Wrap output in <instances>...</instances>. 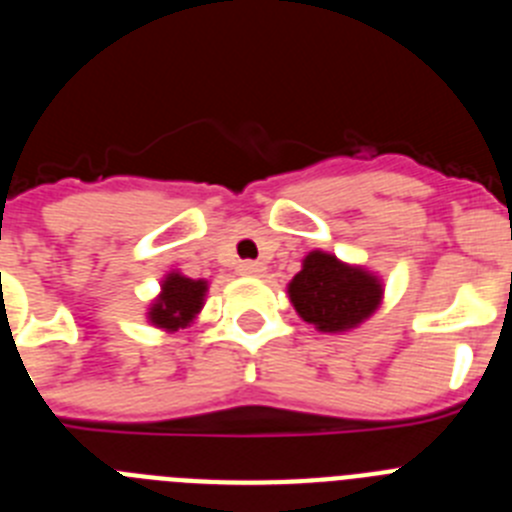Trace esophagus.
I'll list each match as a JSON object with an SVG mask.
<instances>
[{"instance_id": "obj_1", "label": "esophagus", "mask_w": 512, "mask_h": 512, "mask_svg": "<svg viewBox=\"0 0 512 512\" xmlns=\"http://www.w3.org/2000/svg\"><path fill=\"white\" fill-rule=\"evenodd\" d=\"M264 271L266 266L259 264V261H241V264H238V274H241V277H261Z\"/></svg>"}]
</instances>
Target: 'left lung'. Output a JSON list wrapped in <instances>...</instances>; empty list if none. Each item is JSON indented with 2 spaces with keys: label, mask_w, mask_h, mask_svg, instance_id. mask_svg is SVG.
I'll return each instance as SVG.
<instances>
[{
  "label": "left lung",
  "mask_w": 512,
  "mask_h": 512,
  "mask_svg": "<svg viewBox=\"0 0 512 512\" xmlns=\"http://www.w3.org/2000/svg\"><path fill=\"white\" fill-rule=\"evenodd\" d=\"M287 292L297 315L320 333L359 328L379 310L384 297L377 274L346 264L328 251L307 253L302 269L287 284Z\"/></svg>",
  "instance_id": "8db88e82"
}]
</instances>
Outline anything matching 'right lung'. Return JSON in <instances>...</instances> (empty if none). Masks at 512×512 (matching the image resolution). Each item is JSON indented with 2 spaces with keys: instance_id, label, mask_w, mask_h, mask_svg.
Returning <instances> with one entry per match:
<instances>
[{
  "instance_id": "add662e5",
  "label": "right lung",
  "mask_w": 512,
  "mask_h": 512,
  "mask_svg": "<svg viewBox=\"0 0 512 512\" xmlns=\"http://www.w3.org/2000/svg\"><path fill=\"white\" fill-rule=\"evenodd\" d=\"M207 289L210 287H207L205 279H189L182 271H169L161 279V292L148 307V323L166 330V333L189 328L205 307Z\"/></svg>"
}]
</instances>
